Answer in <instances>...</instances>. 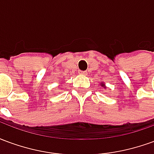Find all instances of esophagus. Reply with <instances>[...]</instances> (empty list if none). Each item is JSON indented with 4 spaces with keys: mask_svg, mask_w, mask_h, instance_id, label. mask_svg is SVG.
I'll return each mask as SVG.
<instances>
[{
    "mask_svg": "<svg viewBox=\"0 0 154 154\" xmlns=\"http://www.w3.org/2000/svg\"><path fill=\"white\" fill-rule=\"evenodd\" d=\"M79 73L82 75H87V71H79Z\"/></svg>",
    "mask_w": 154,
    "mask_h": 154,
    "instance_id": "34e87169",
    "label": "esophagus"
}]
</instances>
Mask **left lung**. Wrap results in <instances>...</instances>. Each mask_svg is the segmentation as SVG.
Returning a JSON list of instances; mask_svg holds the SVG:
<instances>
[{
	"label": "left lung",
	"instance_id": "1",
	"mask_svg": "<svg viewBox=\"0 0 154 154\" xmlns=\"http://www.w3.org/2000/svg\"><path fill=\"white\" fill-rule=\"evenodd\" d=\"M101 86H105V85H104L103 83H101Z\"/></svg>",
	"mask_w": 154,
	"mask_h": 154
}]
</instances>
